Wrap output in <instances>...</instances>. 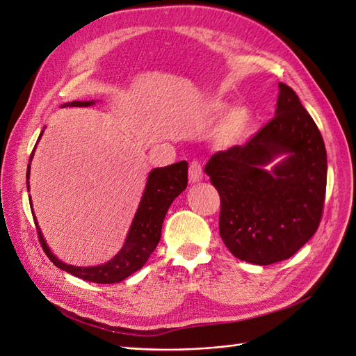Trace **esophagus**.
<instances>
[{
  "label": "esophagus",
  "instance_id": "obj_1",
  "mask_svg": "<svg viewBox=\"0 0 356 356\" xmlns=\"http://www.w3.org/2000/svg\"><path fill=\"white\" fill-rule=\"evenodd\" d=\"M203 179V167L198 161H193L189 163V181L195 184V181H200Z\"/></svg>",
  "mask_w": 356,
  "mask_h": 356
}]
</instances>
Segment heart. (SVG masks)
<instances>
[{"instance_id":"1","label":"heart","mask_w":356,"mask_h":356,"mask_svg":"<svg viewBox=\"0 0 356 356\" xmlns=\"http://www.w3.org/2000/svg\"><path fill=\"white\" fill-rule=\"evenodd\" d=\"M252 124V113L244 106H238L229 112L225 122L220 129V138L222 143L234 144L236 140L243 139Z\"/></svg>"}]
</instances>
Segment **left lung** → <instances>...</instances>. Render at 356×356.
I'll use <instances>...</instances> for the list:
<instances>
[{
  "mask_svg": "<svg viewBox=\"0 0 356 356\" xmlns=\"http://www.w3.org/2000/svg\"><path fill=\"white\" fill-rule=\"evenodd\" d=\"M285 152L271 172L263 168ZM204 172L220 194V236L238 259L270 266L291 258L317 232L326 148L290 86L279 83L276 117L244 145L212 154Z\"/></svg>",
  "mask_w": 356,
  "mask_h": 356,
  "instance_id": "left-lung-1",
  "label": "left lung"
}]
</instances>
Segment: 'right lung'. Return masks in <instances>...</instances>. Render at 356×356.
Listing matches in <instances>:
<instances>
[{
    "instance_id": "1",
    "label": "right lung",
    "mask_w": 356,
    "mask_h": 356,
    "mask_svg": "<svg viewBox=\"0 0 356 356\" xmlns=\"http://www.w3.org/2000/svg\"><path fill=\"white\" fill-rule=\"evenodd\" d=\"M94 104V102H71L65 103L63 106L70 107H88ZM40 138V136H39ZM33 153L30 154V161L33 158ZM29 176H30V163L27 167V188H29ZM188 185V162L180 161L177 163L168 165L163 168H154L147 179V185L144 189L143 198H140L139 208L135 213L134 222H131L129 235L126 238L122 249L118 252L113 259L103 264V266L97 267H74L63 264L56 256L49 252L42 232L36 222L38 229V238L39 243L42 245L45 254L49 258L56 267L65 270L70 275L80 277L88 282L94 284H117L121 282L126 277H129L131 273L138 271L144 266L150 254L154 252L156 245H158L162 232V222L167 211L171 206L172 200L181 193L185 191ZM31 206V203H30Z\"/></svg>"
}]
</instances>
